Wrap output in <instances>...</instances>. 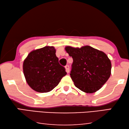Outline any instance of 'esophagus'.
Wrapping results in <instances>:
<instances>
[{"label":"esophagus","instance_id":"obj_1","mask_svg":"<svg viewBox=\"0 0 129 129\" xmlns=\"http://www.w3.org/2000/svg\"><path fill=\"white\" fill-rule=\"evenodd\" d=\"M65 69H66V72L68 73L69 72V71H70L69 66L68 65H67L65 67Z\"/></svg>","mask_w":129,"mask_h":129}]
</instances>
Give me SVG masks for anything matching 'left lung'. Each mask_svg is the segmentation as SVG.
<instances>
[{
  "mask_svg": "<svg viewBox=\"0 0 129 129\" xmlns=\"http://www.w3.org/2000/svg\"><path fill=\"white\" fill-rule=\"evenodd\" d=\"M65 50L73 60L70 75L76 87L87 93L99 90L111 74V62L107 55L89 46H68Z\"/></svg>",
  "mask_w": 129,
  "mask_h": 129,
  "instance_id": "left-lung-1",
  "label": "left lung"
}]
</instances>
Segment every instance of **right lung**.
<instances>
[{"instance_id":"add662e5","label":"right lung","mask_w":129,"mask_h":129,"mask_svg":"<svg viewBox=\"0 0 129 129\" xmlns=\"http://www.w3.org/2000/svg\"><path fill=\"white\" fill-rule=\"evenodd\" d=\"M53 47L46 46L31 51L23 64L26 81L33 90L47 92L58 85L67 74L65 68L58 62Z\"/></svg>"}]
</instances>
